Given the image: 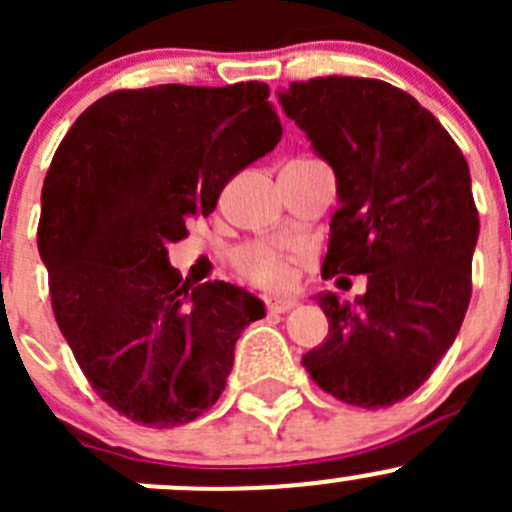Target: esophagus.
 Here are the masks:
<instances>
[{
    "label": "esophagus",
    "instance_id": "esophagus-1",
    "mask_svg": "<svg viewBox=\"0 0 512 512\" xmlns=\"http://www.w3.org/2000/svg\"><path fill=\"white\" fill-rule=\"evenodd\" d=\"M265 307H267V312L285 314L292 307H297V299L294 297H270V299H265Z\"/></svg>",
    "mask_w": 512,
    "mask_h": 512
}]
</instances>
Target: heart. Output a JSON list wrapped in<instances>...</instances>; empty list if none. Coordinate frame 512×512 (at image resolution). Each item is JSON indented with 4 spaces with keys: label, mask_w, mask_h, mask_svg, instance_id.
<instances>
[{
    "label": "heart",
    "mask_w": 512,
    "mask_h": 512,
    "mask_svg": "<svg viewBox=\"0 0 512 512\" xmlns=\"http://www.w3.org/2000/svg\"><path fill=\"white\" fill-rule=\"evenodd\" d=\"M297 255L275 242H247L232 252V265L245 280L265 289L287 287L294 277Z\"/></svg>",
    "instance_id": "1"
}]
</instances>
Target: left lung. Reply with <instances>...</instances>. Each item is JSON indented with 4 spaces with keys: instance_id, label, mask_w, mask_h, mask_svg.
Here are the masks:
<instances>
[{
    "instance_id": "8db88e82",
    "label": "left lung",
    "mask_w": 512,
    "mask_h": 512,
    "mask_svg": "<svg viewBox=\"0 0 512 512\" xmlns=\"http://www.w3.org/2000/svg\"><path fill=\"white\" fill-rule=\"evenodd\" d=\"M277 96L337 175L322 277L366 275L354 302L317 294L329 337L304 369L344 404L404 401L456 342L471 302V170L436 116L386 81L327 76Z\"/></svg>"
}]
</instances>
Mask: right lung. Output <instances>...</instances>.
<instances>
[{
	"mask_svg": "<svg viewBox=\"0 0 512 512\" xmlns=\"http://www.w3.org/2000/svg\"><path fill=\"white\" fill-rule=\"evenodd\" d=\"M267 96L260 81L113 91L76 118L44 178L36 242L56 324L96 394L143 426L208 411L242 329L265 317L230 282L185 285L168 245L277 146Z\"/></svg>",
	"mask_w": 512,
	"mask_h": 512,
	"instance_id": "obj_1",
	"label": "right lung"
}]
</instances>
